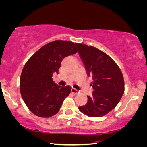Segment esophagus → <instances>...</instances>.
Here are the masks:
<instances>
[{
    "instance_id": "1",
    "label": "esophagus",
    "mask_w": 147,
    "mask_h": 147,
    "mask_svg": "<svg viewBox=\"0 0 147 147\" xmlns=\"http://www.w3.org/2000/svg\"><path fill=\"white\" fill-rule=\"evenodd\" d=\"M71 93L74 94V95H77V94H78L80 93V91H79V90H78L77 89H76V88H73L71 89Z\"/></svg>"
}]
</instances>
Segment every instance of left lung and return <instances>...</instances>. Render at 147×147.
Listing matches in <instances>:
<instances>
[{
  "mask_svg": "<svg viewBox=\"0 0 147 147\" xmlns=\"http://www.w3.org/2000/svg\"><path fill=\"white\" fill-rule=\"evenodd\" d=\"M76 44L87 75L93 80L91 86L94 90L91 97L87 96L86 104L78 109L88 117H103L115 108L123 95V76L108 54L93 46Z\"/></svg>",
  "mask_w": 147,
  "mask_h": 147,
  "instance_id": "8db88e82",
  "label": "left lung"
}]
</instances>
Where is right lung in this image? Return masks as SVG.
I'll return each mask as SVG.
<instances>
[{
    "instance_id": "right-lung-1",
    "label": "right lung",
    "mask_w": 147,
    "mask_h": 147,
    "mask_svg": "<svg viewBox=\"0 0 147 147\" xmlns=\"http://www.w3.org/2000/svg\"><path fill=\"white\" fill-rule=\"evenodd\" d=\"M78 51L71 41H54L41 47L26 63L20 88L24 101L34 115L48 118L59 111L71 87L57 85L52 80V75L59 73L64 58Z\"/></svg>"
}]
</instances>
